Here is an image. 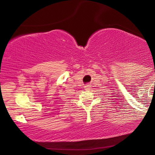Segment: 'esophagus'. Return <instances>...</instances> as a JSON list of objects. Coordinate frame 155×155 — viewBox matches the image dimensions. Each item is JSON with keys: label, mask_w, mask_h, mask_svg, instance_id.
<instances>
[{"label": "esophagus", "mask_w": 155, "mask_h": 155, "mask_svg": "<svg viewBox=\"0 0 155 155\" xmlns=\"http://www.w3.org/2000/svg\"><path fill=\"white\" fill-rule=\"evenodd\" d=\"M90 87H91V85H90V84H87L86 86H85V90H90Z\"/></svg>", "instance_id": "1"}]
</instances>
